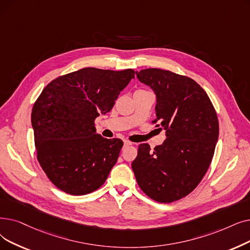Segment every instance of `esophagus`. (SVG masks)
Here are the masks:
<instances>
[{
    "mask_svg": "<svg viewBox=\"0 0 250 250\" xmlns=\"http://www.w3.org/2000/svg\"><path fill=\"white\" fill-rule=\"evenodd\" d=\"M124 145H125V147H127V146H131V145H133V143L131 142V141L125 140V141H124Z\"/></svg>",
    "mask_w": 250,
    "mask_h": 250,
    "instance_id": "34e87169",
    "label": "esophagus"
}]
</instances>
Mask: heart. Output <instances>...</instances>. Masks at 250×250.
I'll use <instances>...</instances> for the list:
<instances>
[{"instance_id": "heart-1", "label": "heart", "mask_w": 250, "mask_h": 250, "mask_svg": "<svg viewBox=\"0 0 250 250\" xmlns=\"http://www.w3.org/2000/svg\"><path fill=\"white\" fill-rule=\"evenodd\" d=\"M141 91H144V90H137L136 92H141Z\"/></svg>"}]
</instances>
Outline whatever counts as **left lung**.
Wrapping results in <instances>:
<instances>
[{"mask_svg": "<svg viewBox=\"0 0 250 250\" xmlns=\"http://www.w3.org/2000/svg\"><path fill=\"white\" fill-rule=\"evenodd\" d=\"M136 73L156 94L152 124L166 129L167 139L153 151L140 144L132 168L148 197L170 203L190 194L208 171L219 138L218 115L208 95L191 78L159 68Z\"/></svg>", "mask_w": 250, "mask_h": 250, "instance_id": "1", "label": "left lung"}]
</instances>
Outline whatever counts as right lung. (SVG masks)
Instances as JSON below:
<instances>
[{
    "instance_id": "1",
    "label": "right lung",
    "mask_w": 250,
    "mask_h": 250,
    "mask_svg": "<svg viewBox=\"0 0 250 250\" xmlns=\"http://www.w3.org/2000/svg\"><path fill=\"white\" fill-rule=\"evenodd\" d=\"M134 78L131 68L86 67L53 80L38 97L31 111L37 159L61 191L85 195L106 181L124 142L97 134L95 121Z\"/></svg>"
}]
</instances>
